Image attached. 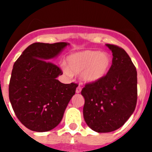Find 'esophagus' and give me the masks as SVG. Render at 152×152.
<instances>
[{
    "label": "esophagus",
    "mask_w": 152,
    "mask_h": 152,
    "mask_svg": "<svg viewBox=\"0 0 152 152\" xmlns=\"http://www.w3.org/2000/svg\"><path fill=\"white\" fill-rule=\"evenodd\" d=\"M80 91H81V88H80V86H77V89H76V93H77V94H79Z\"/></svg>",
    "instance_id": "esophagus-1"
}]
</instances>
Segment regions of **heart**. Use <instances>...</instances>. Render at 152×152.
<instances>
[{"mask_svg":"<svg viewBox=\"0 0 152 152\" xmlns=\"http://www.w3.org/2000/svg\"><path fill=\"white\" fill-rule=\"evenodd\" d=\"M112 64V57L107 52L85 50L75 52L68 58V68L64 67V72L69 76L81 73L83 82L95 84L107 77Z\"/></svg>","mask_w":152,"mask_h":152,"instance_id":"obj_1","label":"heart"}]
</instances>
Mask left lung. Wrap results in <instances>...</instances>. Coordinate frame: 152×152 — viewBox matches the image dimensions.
Wrapping results in <instances>:
<instances>
[{
	"label": "left lung",
	"mask_w": 152,
	"mask_h": 152,
	"mask_svg": "<svg viewBox=\"0 0 152 152\" xmlns=\"http://www.w3.org/2000/svg\"><path fill=\"white\" fill-rule=\"evenodd\" d=\"M113 52V64L105 78L86 84L83 114L86 123L97 132H110L120 128L133 113L137 103V72L126 51L106 44Z\"/></svg>",
	"instance_id": "1"
}]
</instances>
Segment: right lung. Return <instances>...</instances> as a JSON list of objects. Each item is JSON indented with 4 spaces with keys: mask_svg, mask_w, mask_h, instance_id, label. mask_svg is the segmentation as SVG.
<instances>
[{
    "mask_svg": "<svg viewBox=\"0 0 152 152\" xmlns=\"http://www.w3.org/2000/svg\"><path fill=\"white\" fill-rule=\"evenodd\" d=\"M67 42L31 44L13 64L9 84V98L16 116L23 126L35 132H47L59 124L75 95L77 84H62V75L50 61Z\"/></svg>",
    "mask_w": 152,
    "mask_h": 152,
    "instance_id": "obj_1",
    "label": "right lung"
}]
</instances>
